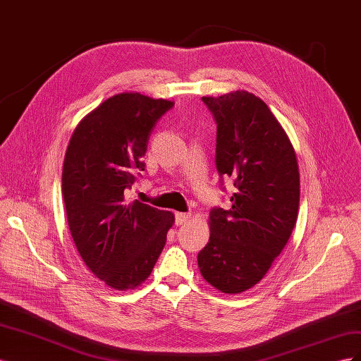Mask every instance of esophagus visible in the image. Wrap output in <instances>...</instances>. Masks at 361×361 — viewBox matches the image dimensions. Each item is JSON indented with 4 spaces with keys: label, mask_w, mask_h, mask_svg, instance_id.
<instances>
[{
    "label": "esophagus",
    "mask_w": 361,
    "mask_h": 361,
    "mask_svg": "<svg viewBox=\"0 0 361 361\" xmlns=\"http://www.w3.org/2000/svg\"><path fill=\"white\" fill-rule=\"evenodd\" d=\"M191 215L190 214H183V212H178L176 214V224L182 226V224H187L190 221Z\"/></svg>",
    "instance_id": "esophagus-1"
}]
</instances>
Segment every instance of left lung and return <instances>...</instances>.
<instances>
[{"label": "left lung", "instance_id": "left-lung-1", "mask_svg": "<svg viewBox=\"0 0 361 361\" xmlns=\"http://www.w3.org/2000/svg\"><path fill=\"white\" fill-rule=\"evenodd\" d=\"M216 122V170L233 180L228 211L209 214V243L197 256L203 279L241 293L265 277L298 218L300 171L293 146L256 94L203 96Z\"/></svg>", "mask_w": 361, "mask_h": 361}]
</instances>
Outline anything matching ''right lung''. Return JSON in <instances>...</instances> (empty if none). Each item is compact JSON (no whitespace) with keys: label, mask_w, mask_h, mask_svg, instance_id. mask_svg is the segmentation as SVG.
I'll list each match as a JSON object with an SVG mask.
<instances>
[{"label":"right lung","mask_w":361,"mask_h":361,"mask_svg":"<svg viewBox=\"0 0 361 361\" xmlns=\"http://www.w3.org/2000/svg\"><path fill=\"white\" fill-rule=\"evenodd\" d=\"M173 105L137 92L108 97L75 128L64 155L61 192L73 243L87 268L116 290L147 280L174 223L171 212L125 197L145 170L152 129Z\"/></svg>","instance_id":"right-lung-1"}]
</instances>
